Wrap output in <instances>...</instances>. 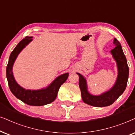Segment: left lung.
I'll return each instance as SVG.
<instances>
[{"label": "left lung", "instance_id": "obj_1", "mask_svg": "<svg viewBox=\"0 0 135 135\" xmlns=\"http://www.w3.org/2000/svg\"><path fill=\"white\" fill-rule=\"evenodd\" d=\"M114 44L115 47L110 52L117 63L118 75L115 83L112 88L98 96L91 94L88 91L85 78L77 73L79 75V86L81 93L82 99L84 103L88 105L97 107L109 106L114 103L126 89L129 74L127 59L123 54L121 44L116 38H114Z\"/></svg>", "mask_w": 135, "mask_h": 135}]
</instances>
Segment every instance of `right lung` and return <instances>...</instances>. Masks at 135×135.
I'll return each instance as SVG.
<instances>
[{"mask_svg":"<svg viewBox=\"0 0 135 135\" xmlns=\"http://www.w3.org/2000/svg\"><path fill=\"white\" fill-rule=\"evenodd\" d=\"M33 37L26 36L22 39L10 54L7 66V78L10 91L16 98L24 103L33 106H41L52 102L57 96L61 85L66 81L69 73H64L57 77L46 88L39 90H30L21 87L14 78L12 67L18 55L27 45L33 40Z\"/></svg>","mask_w":135,"mask_h":135,"instance_id":"1","label":"right lung"}]
</instances>
